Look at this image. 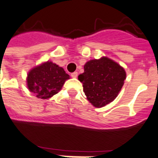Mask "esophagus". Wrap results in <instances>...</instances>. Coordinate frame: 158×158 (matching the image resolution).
Wrapping results in <instances>:
<instances>
[{
	"instance_id": "1",
	"label": "esophagus",
	"mask_w": 158,
	"mask_h": 158,
	"mask_svg": "<svg viewBox=\"0 0 158 158\" xmlns=\"http://www.w3.org/2000/svg\"><path fill=\"white\" fill-rule=\"evenodd\" d=\"M77 72H74V73H73L71 74V76L72 77H73V78H77Z\"/></svg>"
}]
</instances>
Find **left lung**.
I'll return each mask as SVG.
<instances>
[{"mask_svg":"<svg viewBox=\"0 0 158 158\" xmlns=\"http://www.w3.org/2000/svg\"><path fill=\"white\" fill-rule=\"evenodd\" d=\"M125 79L124 69L105 56L86 62L84 73L78 76L88 101L98 108L105 106L115 99Z\"/></svg>","mask_w":158,"mask_h":158,"instance_id":"left-lung-1","label":"left lung"}]
</instances>
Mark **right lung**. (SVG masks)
Segmentation results:
<instances>
[{
	"label": "right lung",
	"mask_w": 158,
	"mask_h": 158,
	"mask_svg": "<svg viewBox=\"0 0 158 158\" xmlns=\"http://www.w3.org/2000/svg\"><path fill=\"white\" fill-rule=\"evenodd\" d=\"M69 75L63 68L52 61H47L33 68L27 74L29 90L41 99H48L60 90Z\"/></svg>",
	"instance_id": "1"
}]
</instances>
